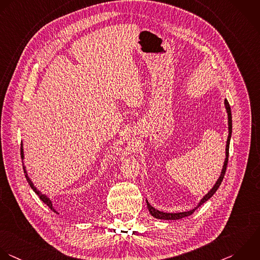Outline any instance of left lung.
Instances as JSON below:
<instances>
[{"mask_svg":"<svg viewBox=\"0 0 260 260\" xmlns=\"http://www.w3.org/2000/svg\"><path fill=\"white\" fill-rule=\"evenodd\" d=\"M225 105H226V109H227V113H228V123H229V136H228V140H227V146H226V159H225V162H224V166H223V169H222V172H221V175L218 179V181L216 182V184L214 185V187L208 192V194H206L202 201L200 202L199 206L191 210V211H188V212H182V213H175V214H171V213H164V212H160L156 209H154L147 201V206H148V209H149V212L150 214L156 218V219H160V220H179V219H182V218H185V217H188L190 215L193 214V212L199 208L201 207L204 203H206L208 200H210L214 194L215 192L218 190V188L220 187L223 179H224V176H225V173H226V169H227V165H228V159H229V146H230V140H231V135H232V113H231V107H230V104L228 102L227 99H225Z\"/></svg>","mask_w":260,"mask_h":260,"instance_id":"8db88e82","label":"left lung"}]
</instances>
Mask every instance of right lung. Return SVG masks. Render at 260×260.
Instances as JSON below:
<instances>
[{"label": "right lung", "mask_w": 260, "mask_h": 260, "mask_svg": "<svg viewBox=\"0 0 260 260\" xmlns=\"http://www.w3.org/2000/svg\"><path fill=\"white\" fill-rule=\"evenodd\" d=\"M23 158H24V155H23V147H22V144H21V159L23 160ZM23 163V162H22ZM23 169H24V174H25V177H26V179H27V181H28V183H29V185L31 186V188L33 189V191L39 197V199L52 211V212H55L56 213V211H55V209L53 208V206H52V203H51V201L46 197V196H44V194H42L41 192H39L37 189H36V187L33 185V183L31 182V180L29 179V177H28V175H27V173H26V170H25V167H24V164H23Z\"/></svg>", "instance_id": "right-lung-1"}]
</instances>
